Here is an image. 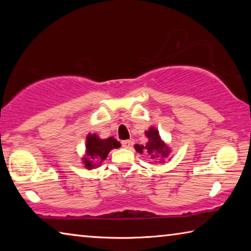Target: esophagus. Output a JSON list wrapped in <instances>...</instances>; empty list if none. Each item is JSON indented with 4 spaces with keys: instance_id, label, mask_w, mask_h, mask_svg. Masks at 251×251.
I'll return each mask as SVG.
<instances>
[{
    "instance_id": "1",
    "label": "esophagus",
    "mask_w": 251,
    "mask_h": 251,
    "mask_svg": "<svg viewBox=\"0 0 251 251\" xmlns=\"http://www.w3.org/2000/svg\"><path fill=\"white\" fill-rule=\"evenodd\" d=\"M122 146L124 148H129L131 146V141H123Z\"/></svg>"
}]
</instances>
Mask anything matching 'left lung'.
<instances>
[{
  "label": "left lung",
  "mask_w": 251,
  "mask_h": 251,
  "mask_svg": "<svg viewBox=\"0 0 251 251\" xmlns=\"http://www.w3.org/2000/svg\"><path fill=\"white\" fill-rule=\"evenodd\" d=\"M145 136L148 138L146 145H135L136 151L139 154L145 152L151 159H155L158 163H165V158H167L172 152L169 147L163 139H161L159 131L156 127H150L148 130H145Z\"/></svg>",
  "instance_id": "8db88e82"
}]
</instances>
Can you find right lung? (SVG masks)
Wrapping results in <instances>:
<instances>
[{"label":"right lung","instance_id":"add662e5","mask_svg":"<svg viewBox=\"0 0 251 251\" xmlns=\"http://www.w3.org/2000/svg\"><path fill=\"white\" fill-rule=\"evenodd\" d=\"M118 147H121V144L114 137L101 139L97 134H88L85 144V155L82 157L84 167L86 169L100 167L109 151Z\"/></svg>","mask_w":251,"mask_h":251}]
</instances>
